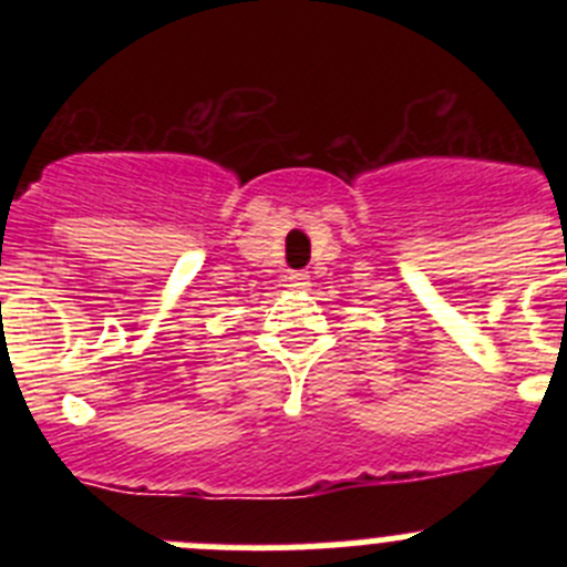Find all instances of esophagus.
I'll use <instances>...</instances> for the list:
<instances>
[{
  "mask_svg": "<svg viewBox=\"0 0 567 567\" xmlns=\"http://www.w3.org/2000/svg\"><path fill=\"white\" fill-rule=\"evenodd\" d=\"M290 285H293V288H305L307 285V279H310V274L307 271H290Z\"/></svg>",
  "mask_w": 567,
  "mask_h": 567,
  "instance_id": "1",
  "label": "esophagus"
}]
</instances>
